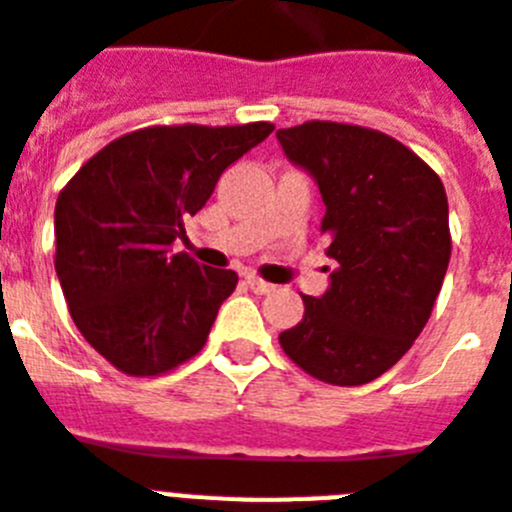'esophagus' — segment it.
<instances>
[{"label": "esophagus", "mask_w": 512, "mask_h": 512, "mask_svg": "<svg viewBox=\"0 0 512 512\" xmlns=\"http://www.w3.org/2000/svg\"><path fill=\"white\" fill-rule=\"evenodd\" d=\"M244 284H247L249 289H252V292H257V294L273 292V284H268V281H263V278L255 276V273H247V276H244Z\"/></svg>", "instance_id": "1"}]
</instances>
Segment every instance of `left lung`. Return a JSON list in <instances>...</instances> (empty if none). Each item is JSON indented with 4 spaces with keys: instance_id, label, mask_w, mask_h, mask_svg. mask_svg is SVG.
<instances>
[{
    "instance_id": "obj_1",
    "label": "left lung",
    "mask_w": 512,
    "mask_h": 512,
    "mask_svg": "<svg viewBox=\"0 0 512 512\" xmlns=\"http://www.w3.org/2000/svg\"><path fill=\"white\" fill-rule=\"evenodd\" d=\"M286 157L318 181L331 286L278 334L305 373L334 386L368 384L405 355L429 321L450 265L442 178L392 136L307 120L276 131Z\"/></svg>"
}]
</instances>
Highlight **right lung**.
<instances>
[{
	"label": "right lung",
	"mask_w": 512,
	"mask_h": 512,
	"mask_svg": "<svg viewBox=\"0 0 512 512\" xmlns=\"http://www.w3.org/2000/svg\"><path fill=\"white\" fill-rule=\"evenodd\" d=\"M273 131L147 126L81 165L54 205V270L83 339L126 376H160L207 342L234 270L170 255L220 173Z\"/></svg>",
	"instance_id": "1"
}]
</instances>
